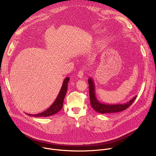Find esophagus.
<instances>
[{
    "label": "esophagus",
    "mask_w": 156,
    "mask_h": 156,
    "mask_svg": "<svg viewBox=\"0 0 156 156\" xmlns=\"http://www.w3.org/2000/svg\"><path fill=\"white\" fill-rule=\"evenodd\" d=\"M83 75H84V72H83V70H82L79 71V72L78 73V76L79 78H83Z\"/></svg>",
    "instance_id": "obj_1"
}]
</instances>
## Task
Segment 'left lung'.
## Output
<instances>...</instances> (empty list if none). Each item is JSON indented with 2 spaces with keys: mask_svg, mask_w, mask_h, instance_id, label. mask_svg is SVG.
Returning a JSON list of instances; mask_svg holds the SVG:
<instances>
[{
  "mask_svg": "<svg viewBox=\"0 0 156 156\" xmlns=\"http://www.w3.org/2000/svg\"><path fill=\"white\" fill-rule=\"evenodd\" d=\"M89 83V91H90V98L91 105L96 112L101 114L107 113H116L121 112L126 110L131 104L136 99L137 96L133 98L125 104H104L99 102L96 96L95 93V85L93 78H90L88 79Z\"/></svg>",
  "mask_w": 156,
  "mask_h": 156,
  "instance_id": "1",
  "label": "left lung"
}]
</instances>
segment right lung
<instances>
[{"label":"right lung","mask_w":156,"mask_h":156,"mask_svg":"<svg viewBox=\"0 0 156 156\" xmlns=\"http://www.w3.org/2000/svg\"><path fill=\"white\" fill-rule=\"evenodd\" d=\"M70 80L69 77H66L64 79L62 86L61 87V89L60 90V92L54 102V103L48 108L46 110L44 111V112L41 113H39L37 114H27V115L31 116V117H47L51 116L52 115H54L58 112L63 107V100L65 99V96L66 95V91H67V87H68V83Z\"/></svg>","instance_id":"add662e5"}]
</instances>
